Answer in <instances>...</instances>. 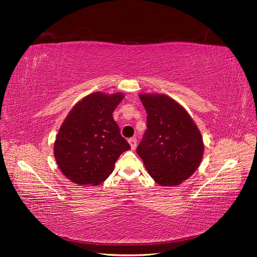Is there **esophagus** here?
Here are the masks:
<instances>
[{"label": "esophagus", "mask_w": 257, "mask_h": 257, "mask_svg": "<svg viewBox=\"0 0 257 257\" xmlns=\"http://www.w3.org/2000/svg\"><path fill=\"white\" fill-rule=\"evenodd\" d=\"M129 144H130V146H131V149L132 150H134L137 148V139L136 138H131V139H129Z\"/></svg>", "instance_id": "1"}]
</instances>
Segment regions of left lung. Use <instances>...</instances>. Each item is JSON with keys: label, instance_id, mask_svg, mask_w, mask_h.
<instances>
[{"label": "left lung", "instance_id": "8db88e82", "mask_svg": "<svg viewBox=\"0 0 257 257\" xmlns=\"http://www.w3.org/2000/svg\"><path fill=\"white\" fill-rule=\"evenodd\" d=\"M148 113L147 130L137 152L154 181L179 185L190 178L203 157L201 133L184 108L165 94H141Z\"/></svg>", "mask_w": 257, "mask_h": 257}]
</instances>
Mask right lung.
I'll return each mask as SVG.
<instances>
[{"label":"right lung","mask_w":257,"mask_h":257,"mask_svg":"<svg viewBox=\"0 0 257 257\" xmlns=\"http://www.w3.org/2000/svg\"><path fill=\"white\" fill-rule=\"evenodd\" d=\"M123 99L121 92H93L67 114L54 144V156L67 179L98 185L112 173L119 155L130 149L112 116Z\"/></svg>","instance_id":"add662e5"}]
</instances>
